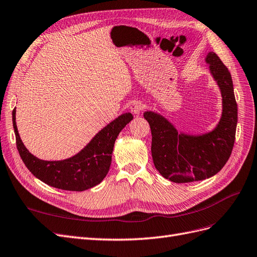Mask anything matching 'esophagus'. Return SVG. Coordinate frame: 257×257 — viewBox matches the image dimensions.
<instances>
[{
  "label": "esophagus",
  "mask_w": 257,
  "mask_h": 257,
  "mask_svg": "<svg viewBox=\"0 0 257 257\" xmlns=\"http://www.w3.org/2000/svg\"><path fill=\"white\" fill-rule=\"evenodd\" d=\"M145 104L141 100H135V102L131 105V110L135 114H139L145 109Z\"/></svg>",
  "instance_id": "1"
}]
</instances>
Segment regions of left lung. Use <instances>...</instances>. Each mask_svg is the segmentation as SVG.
<instances>
[{
  "mask_svg": "<svg viewBox=\"0 0 257 257\" xmlns=\"http://www.w3.org/2000/svg\"><path fill=\"white\" fill-rule=\"evenodd\" d=\"M210 73L221 90L222 115L216 127L206 134L178 133L164 116L146 111L149 122L154 166L175 183L205 180L217 174L228 161L235 143L238 109L230 73L214 52L206 57Z\"/></svg>",
  "mask_w": 257,
  "mask_h": 257,
  "instance_id": "obj_1",
  "label": "left lung"
}]
</instances>
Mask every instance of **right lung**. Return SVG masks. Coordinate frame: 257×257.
Returning a JSON list of instances; mask_svg holds the SVG:
<instances>
[{
	"instance_id": "1",
	"label": "right lung",
	"mask_w": 257,
	"mask_h": 257,
	"mask_svg": "<svg viewBox=\"0 0 257 257\" xmlns=\"http://www.w3.org/2000/svg\"><path fill=\"white\" fill-rule=\"evenodd\" d=\"M133 114L123 113L100 130L92 141L74 157L63 161L37 159L23 145L16 124V108L13 110V125L17 149L28 169L37 179L53 188L81 192L103 181L111 164V154L116 137Z\"/></svg>"
}]
</instances>
